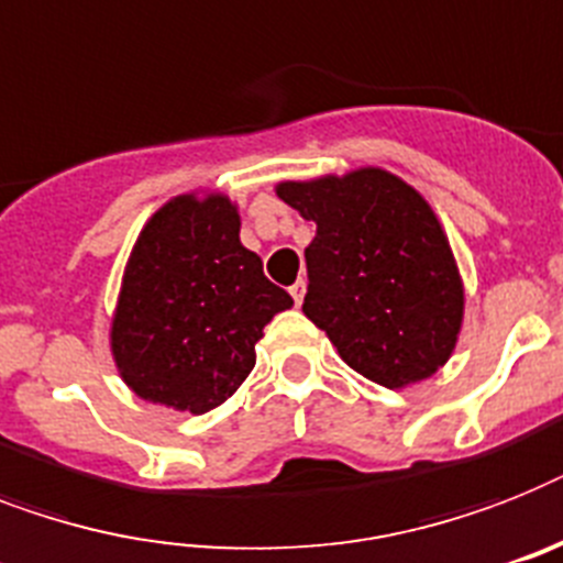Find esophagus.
I'll use <instances>...</instances> for the list:
<instances>
[{"mask_svg":"<svg viewBox=\"0 0 563 563\" xmlns=\"http://www.w3.org/2000/svg\"><path fill=\"white\" fill-rule=\"evenodd\" d=\"M305 290H308L305 278H299V282L290 287V296H292V301H296V305H301V299H305Z\"/></svg>","mask_w":563,"mask_h":563,"instance_id":"obj_1","label":"esophagus"}]
</instances>
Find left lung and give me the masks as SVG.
<instances>
[{
	"label": "left lung",
	"instance_id": "1",
	"mask_svg": "<svg viewBox=\"0 0 563 563\" xmlns=\"http://www.w3.org/2000/svg\"><path fill=\"white\" fill-rule=\"evenodd\" d=\"M276 195L316 224L301 310L339 356L391 391L443 368L466 292L429 201L379 166L282 180Z\"/></svg>",
	"mask_w": 563,
	"mask_h": 563
}]
</instances>
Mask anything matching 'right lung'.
Returning a JSON list of instances; mask_svg holds the SVG:
<instances>
[{
  "instance_id": "right-lung-1",
  "label": "right lung",
  "mask_w": 563,
  "mask_h": 563,
  "mask_svg": "<svg viewBox=\"0 0 563 563\" xmlns=\"http://www.w3.org/2000/svg\"><path fill=\"white\" fill-rule=\"evenodd\" d=\"M239 232L227 195L187 192L157 209L134 241L109 342L141 399L189 415L218 408L253 371L264 324L292 308Z\"/></svg>"
}]
</instances>
